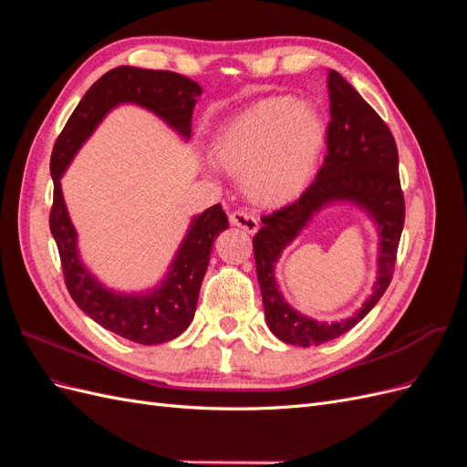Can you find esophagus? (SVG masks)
Masks as SVG:
<instances>
[{
	"mask_svg": "<svg viewBox=\"0 0 467 467\" xmlns=\"http://www.w3.org/2000/svg\"><path fill=\"white\" fill-rule=\"evenodd\" d=\"M230 222H232V225H235V228H242L247 234H255L259 230V220L253 216V214H249L247 210H235V212H232Z\"/></svg>",
	"mask_w": 467,
	"mask_h": 467,
	"instance_id": "obj_1",
	"label": "esophagus"
}]
</instances>
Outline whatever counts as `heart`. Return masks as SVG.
Masks as SVG:
<instances>
[{"label":"heart","mask_w":467,"mask_h":467,"mask_svg":"<svg viewBox=\"0 0 467 467\" xmlns=\"http://www.w3.org/2000/svg\"><path fill=\"white\" fill-rule=\"evenodd\" d=\"M327 138L321 110L292 97H266L225 122L214 140V160L244 175L249 199L261 206L288 204L316 175Z\"/></svg>","instance_id":"obj_1"}]
</instances>
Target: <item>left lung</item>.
Instances as JSON below:
<instances>
[{"label":"left lung","instance_id":"left-lung-1","mask_svg":"<svg viewBox=\"0 0 467 467\" xmlns=\"http://www.w3.org/2000/svg\"><path fill=\"white\" fill-rule=\"evenodd\" d=\"M327 155L316 181L298 201L261 218L263 228L253 237L257 278L271 331L288 345L319 347L345 335L370 312L388 290L405 222V199L400 182L398 146L388 124L364 101L350 83L329 72ZM333 200H352L371 212L380 228V259L375 294L362 310L345 322L321 324L300 317L281 298L274 282V263L315 212Z\"/></svg>","mask_w":467,"mask_h":467}]
</instances>
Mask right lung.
Returning <instances> with one entry per match:
<instances>
[{"label":"right lung","instance_id":"right-lung-1","mask_svg":"<svg viewBox=\"0 0 467 467\" xmlns=\"http://www.w3.org/2000/svg\"><path fill=\"white\" fill-rule=\"evenodd\" d=\"M196 97H201L199 83L175 72L132 66L115 67L99 78L83 95L52 150L54 201L50 208V232L58 245L66 288L74 302L101 327L140 345L171 341L189 327L196 312L212 245L216 235L228 228V216L220 204L204 210L192 220L191 232L182 242L163 286L148 296H122L103 288L81 265L76 230L64 204L60 177L79 146L115 105H142L173 126L179 134L189 138Z\"/></svg>","mask_w":467,"mask_h":467}]
</instances>
